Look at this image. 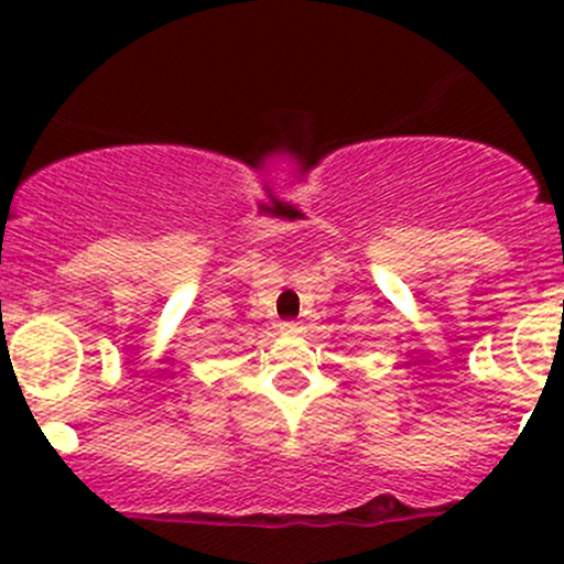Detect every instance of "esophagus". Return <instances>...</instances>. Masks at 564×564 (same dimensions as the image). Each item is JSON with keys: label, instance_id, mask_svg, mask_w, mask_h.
Masks as SVG:
<instances>
[{"label": "esophagus", "instance_id": "esophagus-1", "mask_svg": "<svg viewBox=\"0 0 564 564\" xmlns=\"http://www.w3.org/2000/svg\"><path fill=\"white\" fill-rule=\"evenodd\" d=\"M281 333L283 335H300L303 333V327H300L297 322H281Z\"/></svg>", "mask_w": 564, "mask_h": 564}]
</instances>
